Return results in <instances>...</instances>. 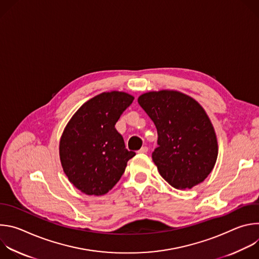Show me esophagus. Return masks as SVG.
Returning <instances> with one entry per match:
<instances>
[{"label":"esophagus","mask_w":259,"mask_h":259,"mask_svg":"<svg viewBox=\"0 0 259 259\" xmlns=\"http://www.w3.org/2000/svg\"><path fill=\"white\" fill-rule=\"evenodd\" d=\"M147 152H149V149H147V146H142L141 149L138 151L139 154H146Z\"/></svg>","instance_id":"esophagus-1"}]
</instances>
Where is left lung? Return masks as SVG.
I'll return each instance as SVG.
<instances>
[{
    "mask_svg": "<svg viewBox=\"0 0 259 259\" xmlns=\"http://www.w3.org/2000/svg\"><path fill=\"white\" fill-rule=\"evenodd\" d=\"M139 105L156 125L158 147L152 154L161 176L177 190L192 189L212 171L217 155L216 134L204 108L178 91L147 92Z\"/></svg>",
    "mask_w": 259,
    "mask_h": 259,
    "instance_id": "1",
    "label": "left lung"
}]
</instances>
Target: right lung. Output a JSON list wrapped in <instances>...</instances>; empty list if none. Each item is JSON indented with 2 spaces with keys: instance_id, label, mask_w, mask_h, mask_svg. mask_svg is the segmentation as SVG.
Masks as SVG:
<instances>
[{
  "instance_id": "1",
  "label": "right lung",
  "mask_w": 259,
  "mask_h": 259,
  "mask_svg": "<svg viewBox=\"0 0 259 259\" xmlns=\"http://www.w3.org/2000/svg\"><path fill=\"white\" fill-rule=\"evenodd\" d=\"M133 100L125 92H103L85 102L67 123L59 143L60 161L68 180L82 193L106 194L135 156L115 128Z\"/></svg>"
}]
</instances>
